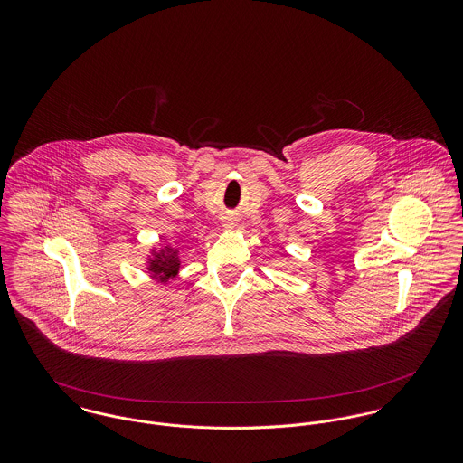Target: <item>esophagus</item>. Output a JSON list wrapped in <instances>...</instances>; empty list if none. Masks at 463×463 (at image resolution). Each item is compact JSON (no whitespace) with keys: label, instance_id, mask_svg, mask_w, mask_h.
I'll return each mask as SVG.
<instances>
[{"label":"esophagus","instance_id":"esophagus-1","mask_svg":"<svg viewBox=\"0 0 463 463\" xmlns=\"http://www.w3.org/2000/svg\"><path fill=\"white\" fill-rule=\"evenodd\" d=\"M235 226H237V224H235L232 219H226V221L222 222V228H224V230H233Z\"/></svg>","mask_w":463,"mask_h":463}]
</instances>
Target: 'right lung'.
<instances>
[{
    "label": "right lung",
    "mask_w": 463,
    "mask_h": 463,
    "mask_svg": "<svg viewBox=\"0 0 463 463\" xmlns=\"http://www.w3.org/2000/svg\"><path fill=\"white\" fill-rule=\"evenodd\" d=\"M182 267V257L180 250L176 246L165 244L162 248H151L147 260H146V269L147 276L156 281V283H171L178 278Z\"/></svg>",
    "instance_id": "right-lung-1"
}]
</instances>
